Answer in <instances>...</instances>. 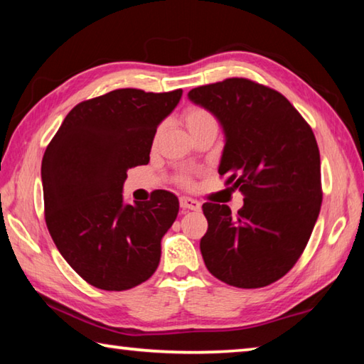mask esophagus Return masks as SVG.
Segmentation results:
<instances>
[{"label":"esophagus","mask_w":364,"mask_h":364,"mask_svg":"<svg viewBox=\"0 0 364 364\" xmlns=\"http://www.w3.org/2000/svg\"><path fill=\"white\" fill-rule=\"evenodd\" d=\"M180 205H181L183 210H199L200 202L196 200V199H191V197H181Z\"/></svg>","instance_id":"34e87169"}]
</instances>
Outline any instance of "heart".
<instances>
[{
  "mask_svg": "<svg viewBox=\"0 0 364 364\" xmlns=\"http://www.w3.org/2000/svg\"><path fill=\"white\" fill-rule=\"evenodd\" d=\"M183 120H184V123H186V127H188V130H189L191 134L202 130V128H205V127L217 125V120H215V117L210 112H208L207 109L200 107V106H189L186 110H184ZM160 134H162V128H159V130L156 132V136H154V143H157ZM181 183L189 184V180L186 176H183Z\"/></svg>",
  "mask_w": 364,
  "mask_h": 364,
  "instance_id": "1",
  "label": "heart"
}]
</instances>
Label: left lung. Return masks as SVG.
<instances>
[{
  "mask_svg": "<svg viewBox=\"0 0 364 364\" xmlns=\"http://www.w3.org/2000/svg\"><path fill=\"white\" fill-rule=\"evenodd\" d=\"M188 96L218 119L225 133L218 173L244 194L237 215L217 202L202 205L205 267L234 287L268 286L297 263L321 208L315 134L284 96L247 78L197 86Z\"/></svg>",
  "mask_w": 364,
  "mask_h": 364,
  "instance_id": "left-lung-1",
  "label": "left lung"
}]
</instances>
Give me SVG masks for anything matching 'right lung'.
Segmentation results:
<instances>
[{"mask_svg":"<svg viewBox=\"0 0 364 364\" xmlns=\"http://www.w3.org/2000/svg\"><path fill=\"white\" fill-rule=\"evenodd\" d=\"M183 90L122 88L73 107L41 162L45 220L60 255L102 291H127L151 278L160 241L180 202L157 191L147 202H123L128 168L146 165L159 123Z\"/></svg>","mask_w":364,"mask_h":364,"instance_id":"right-lung-1","label":"right lung"}]
</instances>
